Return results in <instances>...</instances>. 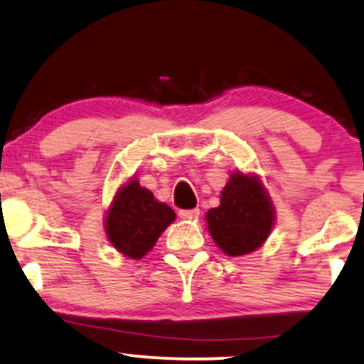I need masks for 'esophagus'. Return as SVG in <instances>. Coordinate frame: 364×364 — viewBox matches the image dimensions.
<instances>
[{"label": "esophagus", "instance_id": "34e87169", "mask_svg": "<svg viewBox=\"0 0 364 364\" xmlns=\"http://www.w3.org/2000/svg\"><path fill=\"white\" fill-rule=\"evenodd\" d=\"M200 216V210L195 208V210H181L179 211V218L181 220H195V218Z\"/></svg>", "mask_w": 364, "mask_h": 364}]
</instances>
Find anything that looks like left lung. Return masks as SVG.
<instances>
[{
    "label": "left lung",
    "mask_w": 364,
    "mask_h": 364,
    "mask_svg": "<svg viewBox=\"0 0 364 364\" xmlns=\"http://www.w3.org/2000/svg\"><path fill=\"white\" fill-rule=\"evenodd\" d=\"M274 206L258 174L231 173L221 191L220 206L206 213V228L228 256L253 253L274 226Z\"/></svg>",
    "instance_id": "1"
}]
</instances>
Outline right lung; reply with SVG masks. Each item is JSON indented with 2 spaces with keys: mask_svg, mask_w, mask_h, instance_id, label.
<instances>
[{
  "mask_svg": "<svg viewBox=\"0 0 364 364\" xmlns=\"http://www.w3.org/2000/svg\"><path fill=\"white\" fill-rule=\"evenodd\" d=\"M174 211L158 201L136 178L116 191L105 216L106 238L121 255L141 259L174 221Z\"/></svg>",
  "mask_w": 364,
  "mask_h": 364,
  "instance_id": "add662e5",
  "label": "right lung"
}]
</instances>
